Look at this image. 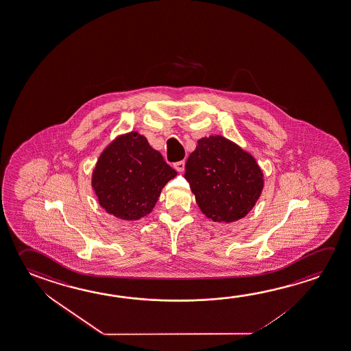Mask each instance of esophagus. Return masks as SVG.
Returning <instances> with one entry per match:
<instances>
[{
    "label": "esophagus",
    "mask_w": 351,
    "mask_h": 351,
    "mask_svg": "<svg viewBox=\"0 0 351 351\" xmlns=\"http://www.w3.org/2000/svg\"><path fill=\"white\" fill-rule=\"evenodd\" d=\"M173 167H175V170H176L178 173H182L184 170V160H182V162H175V164H173Z\"/></svg>",
    "instance_id": "1"
}]
</instances>
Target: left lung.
<instances>
[{"label":"left lung","instance_id":"left-lung-1","mask_svg":"<svg viewBox=\"0 0 351 351\" xmlns=\"http://www.w3.org/2000/svg\"><path fill=\"white\" fill-rule=\"evenodd\" d=\"M184 169L197 204L213 221L243 219L264 189V173L255 158L223 136L200 138Z\"/></svg>","mask_w":351,"mask_h":351}]
</instances>
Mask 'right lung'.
Wrapping results in <instances>:
<instances>
[{
    "instance_id": "right-lung-1",
    "label": "right lung",
    "mask_w": 351,
    "mask_h": 351,
    "mask_svg": "<svg viewBox=\"0 0 351 351\" xmlns=\"http://www.w3.org/2000/svg\"><path fill=\"white\" fill-rule=\"evenodd\" d=\"M176 175L145 136L131 131L103 149L91 184L104 210L134 221L153 210L164 186Z\"/></svg>"
}]
</instances>
